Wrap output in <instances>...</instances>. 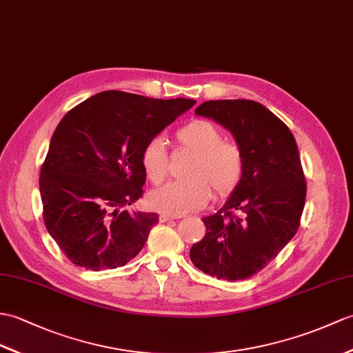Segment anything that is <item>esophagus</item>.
Instances as JSON below:
<instances>
[{"instance_id":"esophagus-1","label":"esophagus","mask_w":353,"mask_h":353,"mask_svg":"<svg viewBox=\"0 0 353 353\" xmlns=\"http://www.w3.org/2000/svg\"><path fill=\"white\" fill-rule=\"evenodd\" d=\"M180 215H171V214H161L159 215V221L161 223H167V221H171V219H179Z\"/></svg>"}]
</instances>
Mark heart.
<instances>
[{
	"label": "heart",
	"mask_w": 353,
	"mask_h": 353,
	"mask_svg": "<svg viewBox=\"0 0 353 353\" xmlns=\"http://www.w3.org/2000/svg\"><path fill=\"white\" fill-rule=\"evenodd\" d=\"M177 141L195 154L186 171L190 179L171 182L149 195L152 208L167 214H188L203 209L212 199L214 188L219 199L236 191L243 177V154L241 147L224 141L223 132L208 120H192L177 132ZM141 163L147 179L159 185L168 176L170 158L167 144L154 137L145 143Z\"/></svg>",
	"instance_id": "b5f03b06"
}]
</instances>
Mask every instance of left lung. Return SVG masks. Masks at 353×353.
Masks as SVG:
<instances>
[{
  "label": "left lung",
  "instance_id": "8db88e82",
  "mask_svg": "<svg viewBox=\"0 0 353 353\" xmlns=\"http://www.w3.org/2000/svg\"><path fill=\"white\" fill-rule=\"evenodd\" d=\"M196 116L215 120L243 154V177L216 214L204 216L206 234L190 257L204 274L228 281L257 274L299 228L307 186L290 129L263 105L247 99L209 101Z\"/></svg>",
  "mask_w": 353,
  "mask_h": 353
}]
</instances>
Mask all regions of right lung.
Returning <instances> with one entry per match:
<instances>
[{
    "mask_svg": "<svg viewBox=\"0 0 353 353\" xmlns=\"http://www.w3.org/2000/svg\"><path fill=\"white\" fill-rule=\"evenodd\" d=\"M194 103L110 90L61 119L39 185L45 225L72 263L116 269L143 250L159 221L126 209L143 195V149Z\"/></svg>",
    "mask_w": 353,
    "mask_h": 353,
    "instance_id": "right-lung-1",
    "label": "right lung"
}]
</instances>
